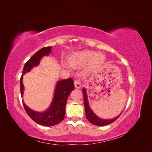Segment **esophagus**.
Segmentation results:
<instances>
[{
    "instance_id": "34e87169",
    "label": "esophagus",
    "mask_w": 152,
    "mask_h": 152,
    "mask_svg": "<svg viewBox=\"0 0 152 152\" xmlns=\"http://www.w3.org/2000/svg\"><path fill=\"white\" fill-rule=\"evenodd\" d=\"M74 86H75V88H77V89L80 88L81 84H80V81L79 80H75V82H74Z\"/></svg>"
}]
</instances>
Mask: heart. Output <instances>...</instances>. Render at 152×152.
Returning <instances> with one entry per match:
<instances>
[{
  "mask_svg": "<svg viewBox=\"0 0 152 152\" xmlns=\"http://www.w3.org/2000/svg\"><path fill=\"white\" fill-rule=\"evenodd\" d=\"M105 56L101 53H96L89 50H82L73 54L69 58V63L73 67L80 66L90 62V68H95L105 61Z\"/></svg>",
  "mask_w": 152,
  "mask_h": 152,
  "instance_id": "1",
  "label": "heart"
}]
</instances>
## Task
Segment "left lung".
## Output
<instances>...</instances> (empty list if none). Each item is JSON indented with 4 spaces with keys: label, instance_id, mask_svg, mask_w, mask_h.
<instances>
[{
    "label": "left lung",
    "instance_id": "8db88e82",
    "mask_svg": "<svg viewBox=\"0 0 152 152\" xmlns=\"http://www.w3.org/2000/svg\"><path fill=\"white\" fill-rule=\"evenodd\" d=\"M82 91H83V96H84V103L85 106V112H86V116L87 120H88L91 124H94V125L98 126H107L108 124H112L114 121H115L121 115V114H119L118 116L115 117L112 119H103L98 117L94 113V112L91 108L89 104L88 99H87V92L85 88L82 89Z\"/></svg>",
    "mask_w": 152,
    "mask_h": 152
}]
</instances>
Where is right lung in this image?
<instances>
[{
	"label": "right lung",
	"mask_w": 152,
	"mask_h": 152,
	"mask_svg": "<svg viewBox=\"0 0 152 152\" xmlns=\"http://www.w3.org/2000/svg\"><path fill=\"white\" fill-rule=\"evenodd\" d=\"M51 47L40 49L32 56L23 67L20 79V91L21 97L23 96L24 86L23 77L26 73L31 71L32 68L37 66L42 57L49 56L51 52ZM73 80L72 78L57 82L54 92L53 98L49 108L44 112H36L30 109L25 104L23 99V104L28 116L40 125L53 126L60 123L65 118L66 101L71 92L74 89Z\"/></svg>",
	"instance_id": "add662e5"
}]
</instances>
